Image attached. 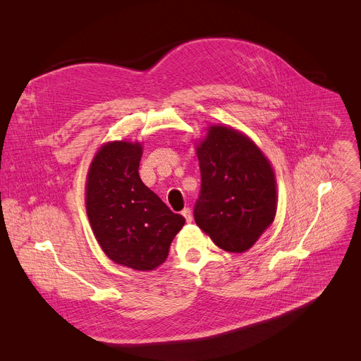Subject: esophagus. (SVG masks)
I'll return each instance as SVG.
<instances>
[{
    "mask_svg": "<svg viewBox=\"0 0 361 361\" xmlns=\"http://www.w3.org/2000/svg\"><path fill=\"white\" fill-rule=\"evenodd\" d=\"M181 215L185 218V221H187V222H192L193 215H192V211L188 209V207H184V209L181 211Z\"/></svg>",
    "mask_w": 361,
    "mask_h": 361,
    "instance_id": "obj_1",
    "label": "esophagus"
}]
</instances>
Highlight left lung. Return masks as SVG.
<instances>
[{"label": "left lung", "mask_w": 361, "mask_h": 361, "mask_svg": "<svg viewBox=\"0 0 361 361\" xmlns=\"http://www.w3.org/2000/svg\"><path fill=\"white\" fill-rule=\"evenodd\" d=\"M200 193L196 224L225 252L249 250L276 214V184L268 159L237 130L211 127L197 147Z\"/></svg>", "instance_id": "1"}]
</instances>
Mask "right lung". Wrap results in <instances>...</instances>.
Returning a JSON list of instances; mask_svg holds the SVG:
<instances>
[{"label": "right lung", "instance_id": "obj_1", "mask_svg": "<svg viewBox=\"0 0 361 361\" xmlns=\"http://www.w3.org/2000/svg\"><path fill=\"white\" fill-rule=\"evenodd\" d=\"M140 158L139 143L102 146L87 174L86 212L111 260L136 271H152L165 262L185 219L143 184Z\"/></svg>", "mask_w": 361, "mask_h": 361}]
</instances>
